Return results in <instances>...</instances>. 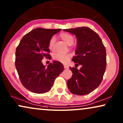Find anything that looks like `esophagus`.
<instances>
[{
    "label": "esophagus",
    "instance_id": "esophagus-1",
    "mask_svg": "<svg viewBox=\"0 0 123 123\" xmlns=\"http://www.w3.org/2000/svg\"><path fill=\"white\" fill-rule=\"evenodd\" d=\"M64 67L65 69H68L69 68V67L66 65H64Z\"/></svg>",
    "mask_w": 123,
    "mask_h": 123
}]
</instances>
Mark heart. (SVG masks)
Listing matches in <instances>:
<instances>
[{
    "label": "heart",
    "instance_id": "b5f03b06",
    "mask_svg": "<svg viewBox=\"0 0 123 123\" xmlns=\"http://www.w3.org/2000/svg\"><path fill=\"white\" fill-rule=\"evenodd\" d=\"M60 37L67 45H72L74 43L73 36L68 33H62L60 35ZM54 43V38L52 37L49 43V48L50 50L53 48ZM69 57V56L68 55L62 53H56L53 55L54 59L62 63H65L68 60Z\"/></svg>",
    "mask_w": 123,
    "mask_h": 123
}]
</instances>
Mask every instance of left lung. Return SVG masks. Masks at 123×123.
Segmentation results:
<instances>
[{
  "label": "left lung",
  "mask_w": 123,
  "mask_h": 123,
  "mask_svg": "<svg viewBox=\"0 0 123 123\" xmlns=\"http://www.w3.org/2000/svg\"><path fill=\"white\" fill-rule=\"evenodd\" d=\"M76 36L77 43L75 56L72 58L80 69L69 67L72 76L67 81L72 93L85 95L99 86L106 67V53L105 46L97 33L87 27L64 29Z\"/></svg>",
  "instance_id": "obj_1"
}]
</instances>
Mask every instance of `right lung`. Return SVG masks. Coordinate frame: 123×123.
<instances>
[{"mask_svg": "<svg viewBox=\"0 0 123 123\" xmlns=\"http://www.w3.org/2000/svg\"><path fill=\"white\" fill-rule=\"evenodd\" d=\"M61 29L37 28L25 35L17 47L15 65L22 84L36 93L48 92L55 79L63 71V65L53 61L48 67L42 63L43 57L50 55L49 43Z\"/></svg>", "mask_w": 123, "mask_h": 123, "instance_id": "add662e5", "label": "right lung"}]
</instances>
